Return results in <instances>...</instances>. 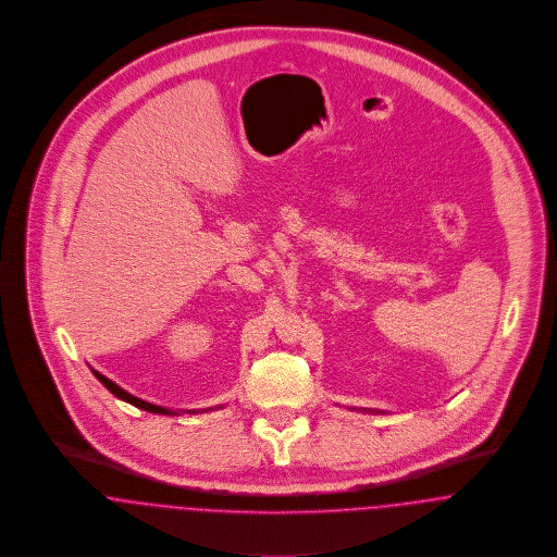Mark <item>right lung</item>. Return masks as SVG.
Returning <instances> with one entry per match:
<instances>
[{
  "label": "right lung",
  "instance_id": "1",
  "mask_svg": "<svg viewBox=\"0 0 557 557\" xmlns=\"http://www.w3.org/2000/svg\"><path fill=\"white\" fill-rule=\"evenodd\" d=\"M94 375H96V380L100 381V383H102L111 394H115L119 400H125V403H129V405H134V407H138V409L148 410V412H157V414H180L176 410L165 409V407H157V405H152V403H147V400H140V398L132 396L129 392H125L123 387H119L115 381L104 377V375H102V373H98V371H94ZM193 412H197V410H193Z\"/></svg>",
  "mask_w": 557,
  "mask_h": 557
}]
</instances>
